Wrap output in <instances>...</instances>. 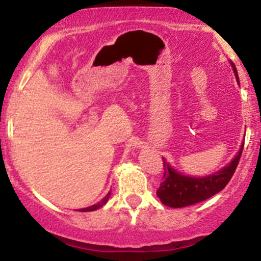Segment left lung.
I'll use <instances>...</instances> for the list:
<instances>
[{"label": "left lung", "mask_w": 261, "mask_h": 261, "mask_svg": "<svg viewBox=\"0 0 261 261\" xmlns=\"http://www.w3.org/2000/svg\"><path fill=\"white\" fill-rule=\"evenodd\" d=\"M231 67H232L233 73L236 75V81L239 82L238 70H236L235 64L232 62H231ZM243 149L244 144L230 164L223 167L217 173H213L211 175L202 178L180 174L174 168L170 167V164H168L165 159H163V162H164L163 179L164 180L160 183V187L156 191V194L162 203L168 207H173V208H180V207L192 206V204H196L198 202L206 201L210 197L215 196L216 193L222 191L235 173Z\"/></svg>", "instance_id": "1"}]
</instances>
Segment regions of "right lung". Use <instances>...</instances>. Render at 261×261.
<instances>
[{
  "label": "right lung",
  "instance_id": "1",
  "mask_svg": "<svg viewBox=\"0 0 261 261\" xmlns=\"http://www.w3.org/2000/svg\"><path fill=\"white\" fill-rule=\"evenodd\" d=\"M110 194H111V192H110V193L107 194V196L105 197V198L102 199V201L99 202V203H97V204H93V206H91V207H87V208H82L81 211H82V212H89V211H94V210H98V208H101V207L103 206V204H106V202L109 201V197H110Z\"/></svg>",
  "mask_w": 261,
  "mask_h": 261
}]
</instances>
